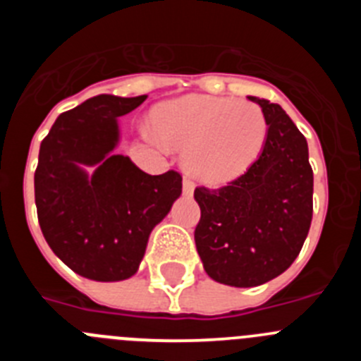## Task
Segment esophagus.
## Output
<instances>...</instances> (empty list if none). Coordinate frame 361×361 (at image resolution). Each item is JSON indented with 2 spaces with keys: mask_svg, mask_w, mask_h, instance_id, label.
Here are the masks:
<instances>
[{
  "mask_svg": "<svg viewBox=\"0 0 361 361\" xmlns=\"http://www.w3.org/2000/svg\"><path fill=\"white\" fill-rule=\"evenodd\" d=\"M183 190H184V195L191 197V195H193V191H195V184L191 183L190 178H184V183H183Z\"/></svg>",
  "mask_w": 361,
  "mask_h": 361,
  "instance_id": "1",
  "label": "esophagus"
}]
</instances>
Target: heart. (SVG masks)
Wrapping results in <instances>:
<instances>
[{
    "mask_svg": "<svg viewBox=\"0 0 361 361\" xmlns=\"http://www.w3.org/2000/svg\"><path fill=\"white\" fill-rule=\"evenodd\" d=\"M152 124L159 141L184 149L186 170L208 184L231 183L245 173L267 137L260 106L202 94L161 103L153 108Z\"/></svg>",
    "mask_w": 361,
    "mask_h": 361,
    "instance_id": "obj_1",
    "label": "heart"
}]
</instances>
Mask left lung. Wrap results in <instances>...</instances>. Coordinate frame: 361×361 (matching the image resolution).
Here are the masks:
<instances>
[{
	"label": "left lung",
	"mask_w": 361,
	"mask_h": 361,
	"mask_svg": "<svg viewBox=\"0 0 361 361\" xmlns=\"http://www.w3.org/2000/svg\"><path fill=\"white\" fill-rule=\"evenodd\" d=\"M267 121L250 170L219 190L197 188L195 245L215 282L255 288L298 257L312 219V170L305 137L280 104L250 95Z\"/></svg>",
	"instance_id": "left-lung-1"
}]
</instances>
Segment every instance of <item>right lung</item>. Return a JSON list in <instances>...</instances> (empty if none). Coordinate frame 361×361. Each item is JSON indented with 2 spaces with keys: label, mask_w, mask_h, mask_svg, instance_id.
<instances>
[{
  "label": "right lung",
  "mask_w": 361,
  "mask_h": 361,
  "mask_svg": "<svg viewBox=\"0 0 361 361\" xmlns=\"http://www.w3.org/2000/svg\"><path fill=\"white\" fill-rule=\"evenodd\" d=\"M148 95L101 94L57 117L34 175L41 231L78 275L119 282L141 266L149 233L183 193L177 171L148 175L119 146V117Z\"/></svg>",
  "instance_id": "right-lung-1"
}]
</instances>
